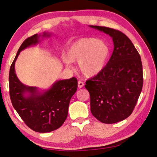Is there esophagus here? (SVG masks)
<instances>
[{
  "label": "esophagus",
  "mask_w": 157,
  "mask_h": 157,
  "mask_svg": "<svg viewBox=\"0 0 157 157\" xmlns=\"http://www.w3.org/2000/svg\"><path fill=\"white\" fill-rule=\"evenodd\" d=\"M84 83L82 82H81V81H79L78 82V88H82V87L84 86Z\"/></svg>",
  "instance_id": "obj_1"
}]
</instances>
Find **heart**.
<instances>
[{"instance_id":"b5f03b06","label":"heart","mask_w":157,"mask_h":157,"mask_svg":"<svg viewBox=\"0 0 157 157\" xmlns=\"http://www.w3.org/2000/svg\"><path fill=\"white\" fill-rule=\"evenodd\" d=\"M110 54L106 41L94 38H84L71 44L67 51L64 62L71 67V62H78L80 72L88 78L101 72L106 67Z\"/></svg>"}]
</instances>
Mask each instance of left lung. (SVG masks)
<instances>
[{
  "instance_id": "1",
  "label": "left lung",
  "mask_w": 157,
  "mask_h": 157,
  "mask_svg": "<svg viewBox=\"0 0 157 157\" xmlns=\"http://www.w3.org/2000/svg\"><path fill=\"white\" fill-rule=\"evenodd\" d=\"M89 27L113 38L112 56L101 72L86 82L90 111L99 121L114 124L128 117L143 87V67L137 50L121 31L106 27Z\"/></svg>"
}]
</instances>
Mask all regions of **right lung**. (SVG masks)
<instances>
[{"instance_id":"right-lung-1","label":"right lung","mask_w":157,"mask_h":157,"mask_svg":"<svg viewBox=\"0 0 157 157\" xmlns=\"http://www.w3.org/2000/svg\"><path fill=\"white\" fill-rule=\"evenodd\" d=\"M50 36V33L44 32L42 35L35 34L25 40L10 70V95L14 109L28 127L38 132H49L63 124L68 115L71 98L78 88L75 78L56 81L49 89L43 91H40L36 87L26 86L17 78L15 62L20 52L38 44L40 37Z\"/></svg>"}]
</instances>
